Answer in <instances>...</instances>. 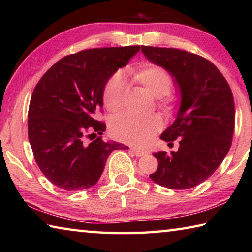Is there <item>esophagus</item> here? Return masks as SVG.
Listing matches in <instances>:
<instances>
[{"label": "esophagus", "mask_w": 252, "mask_h": 252, "mask_svg": "<svg viewBox=\"0 0 252 252\" xmlns=\"http://www.w3.org/2000/svg\"><path fill=\"white\" fill-rule=\"evenodd\" d=\"M131 151L133 152L136 157H142V156L146 155V152L142 151V150H139V149H135V148H131Z\"/></svg>", "instance_id": "1"}]
</instances>
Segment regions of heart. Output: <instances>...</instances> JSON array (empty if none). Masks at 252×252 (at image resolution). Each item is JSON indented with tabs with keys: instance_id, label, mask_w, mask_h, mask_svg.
<instances>
[{
	"instance_id": "b5f03b06",
	"label": "heart",
	"mask_w": 252,
	"mask_h": 252,
	"mask_svg": "<svg viewBox=\"0 0 252 252\" xmlns=\"http://www.w3.org/2000/svg\"><path fill=\"white\" fill-rule=\"evenodd\" d=\"M127 75L134 83L142 87L152 96L159 99V106L164 110L171 108L172 99L168 93L172 88V79L161 66L144 63L136 70H130ZM129 85L121 74H114L106 82L103 90V103L110 112H119L125 105ZM162 120L159 116L135 118L120 116L111 121L110 132L113 138L122 142L143 147L159 132Z\"/></svg>"
}]
</instances>
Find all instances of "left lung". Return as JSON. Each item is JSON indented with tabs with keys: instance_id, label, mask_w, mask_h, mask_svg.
Listing matches in <instances>:
<instances>
[{
	"instance_id": "left-lung-1",
	"label": "left lung",
	"mask_w": 252,
	"mask_h": 252,
	"mask_svg": "<svg viewBox=\"0 0 252 252\" xmlns=\"http://www.w3.org/2000/svg\"><path fill=\"white\" fill-rule=\"evenodd\" d=\"M151 63L163 67L180 93L176 120L161 134L179 139L178 151L155 152L159 165L152 181L169 189L197 187L218 169L231 147L234 102L227 80L210 61L178 49L141 46Z\"/></svg>"
}]
</instances>
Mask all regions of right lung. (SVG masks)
<instances>
[{
  "label": "right lung",
  "mask_w": 252,
  "mask_h": 252,
  "mask_svg": "<svg viewBox=\"0 0 252 252\" xmlns=\"http://www.w3.org/2000/svg\"><path fill=\"white\" fill-rule=\"evenodd\" d=\"M139 51L140 45H133L66 55L36 84L29 106V141L42 173L60 189L93 187L111 152L129 149L101 139L106 126L95 114L103 106L108 80Z\"/></svg>",
  "instance_id": "1"
}]
</instances>
